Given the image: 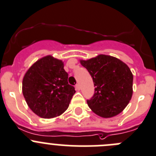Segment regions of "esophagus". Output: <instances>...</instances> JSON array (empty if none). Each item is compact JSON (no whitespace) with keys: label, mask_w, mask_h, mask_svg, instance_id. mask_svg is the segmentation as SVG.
Segmentation results:
<instances>
[{"label":"esophagus","mask_w":156,"mask_h":156,"mask_svg":"<svg viewBox=\"0 0 156 156\" xmlns=\"http://www.w3.org/2000/svg\"><path fill=\"white\" fill-rule=\"evenodd\" d=\"M75 89H76L77 91H79L80 90V85H78V84H77V85H75Z\"/></svg>","instance_id":"1"}]
</instances>
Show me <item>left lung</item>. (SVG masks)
Returning <instances> with one entry per match:
<instances>
[{
  "instance_id": "8db88e82",
  "label": "left lung",
  "mask_w": 156,
  "mask_h": 156,
  "mask_svg": "<svg viewBox=\"0 0 156 156\" xmlns=\"http://www.w3.org/2000/svg\"><path fill=\"white\" fill-rule=\"evenodd\" d=\"M91 75L95 88L87 101L91 111L108 119L122 112L132 98L133 75L126 63L115 57L99 55L80 60Z\"/></svg>"
}]
</instances>
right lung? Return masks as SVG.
<instances>
[{
  "label": "right lung",
  "mask_w": 156,
  "mask_h": 156,
  "mask_svg": "<svg viewBox=\"0 0 156 156\" xmlns=\"http://www.w3.org/2000/svg\"><path fill=\"white\" fill-rule=\"evenodd\" d=\"M64 62L47 55L34 62L26 71L22 92L27 105L43 119L58 117L68 108L75 88L68 85Z\"/></svg>",
  "instance_id": "right-lung-1"
}]
</instances>
